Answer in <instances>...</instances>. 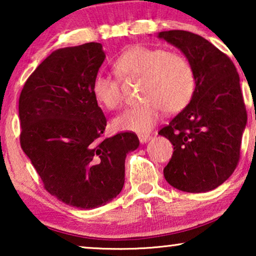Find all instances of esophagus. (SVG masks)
Masks as SVG:
<instances>
[{
  "label": "esophagus",
  "mask_w": 256,
  "mask_h": 256,
  "mask_svg": "<svg viewBox=\"0 0 256 256\" xmlns=\"http://www.w3.org/2000/svg\"><path fill=\"white\" fill-rule=\"evenodd\" d=\"M138 140H140V142H141V143H146L150 140V135H148V134H140L138 135Z\"/></svg>",
  "instance_id": "esophagus-1"
}]
</instances>
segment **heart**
Returning <instances> with one entry per match:
<instances>
[{
	"label": "heart",
	"mask_w": 256,
	"mask_h": 256,
	"mask_svg": "<svg viewBox=\"0 0 256 256\" xmlns=\"http://www.w3.org/2000/svg\"><path fill=\"white\" fill-rule=\"evenodd\" d=\"M118 76L124 79L142 78V102L132 106L114 120L118 130L148 132L160 120L163 110L177 113L190 102L196 78L192 66L183 56L162 48L132 45L114 62ZM92 92L98 102L107 110L122 104L120 82L108 73H98Z\"/></svg>",
	"instance_id": "b5f03b06"
}]
</instances>
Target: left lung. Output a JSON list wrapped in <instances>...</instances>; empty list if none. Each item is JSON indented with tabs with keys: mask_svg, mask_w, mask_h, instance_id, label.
I'll return each mask as SVG.
<instances>
[{
	"mask_svg": "<svg viewBox=\"0 0 256 256\" xmlns=\"http://www.w3.org/2000/svg\"><path fill=\"white\" fill-rule=\"evenodd\" d=\"M157 37L180 48L196 78L190 102L158 132L174 146L164 177L180 191H211L233 174L240 158L247 113L239 74L225 54L198 34L169 30Z\"/></svg>",
	"mask_w": 256,
	"mask_h": 256,
	"instance_id": "obj_1",
	"label": "left lung"
}]
</instances>
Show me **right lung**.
I'll return each instance as SVG.
<instances>
[{"label": "right lung", "mask_w": 256, "mask_h": 256, "mask_svg": "<svg viewBox=\"0 0 256 256\" xmlns=\"http://www.w3.org/2000/svg\"><path fill=\"white\" fill-rule=\"evenodd\" d=\"M106 58L100 43L58 48L28 78L18 101L20 146L44 188L80 210L106 205L124 184L134 132L102 138L107 120L93 96Z\"/></svg>", "instance_id": "add662e5"}]
</instances>
